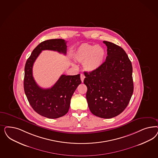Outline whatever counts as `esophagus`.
Wrapping results in <instances>:
<instances>
[{
  "label": "esophagus",
  "mask_w": 158,
  "mask_h": 158,
  "mask_svg": "<svg viewBox=\"0 0 158 158\" xmlns=\"http://www.w3.org/2000/svg\"><path fill=\"white\" fill-rule=\"evenodd\" d=\"M80 78H81V80L82 82H84V78H85L84 75L81 74V76H80Z\"/></svg>",
  "instance_id": "obj_1"
}]
</instances>
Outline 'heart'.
Listing matches in <instances>:
<instances>
[{
	"mask_svg": "<svg viewBox=\"0 0 158 158\" xmlns=\"http://www.w3.org/2000/svg\"><path fill=\"white\" fill-rule=\"evenodd\" d=\"M105 56L106 52L102 46L88 44L78 46L73 53L74 59L82 63L84 70L88 72L96 71L102 66Z\"/></svg>",
	"mask_w": 158,
	"mask_h": 158,
	"instance_id": "b5f03b06",
	"label": "heart"
}]
</instances>
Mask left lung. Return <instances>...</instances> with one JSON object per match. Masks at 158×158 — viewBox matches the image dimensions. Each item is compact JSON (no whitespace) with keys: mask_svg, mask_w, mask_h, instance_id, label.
<instances>
[{"mask_svg":"<svg viewBox=\"0 0 158 158\" xmlns=\"http://www.w3.org/2000/svg\"><path fill=\"white\" fill-rule=\"evenodd\" d=\"M107 56L95 71H85L88 107L98 117L110 118L122 113L132 97L134 85L131 62L120 46L108 41Z\"/></svg>","mask_w":158,"mask_h":158,"instance_id":"obj_1","label":"left lung"}]
</instances>
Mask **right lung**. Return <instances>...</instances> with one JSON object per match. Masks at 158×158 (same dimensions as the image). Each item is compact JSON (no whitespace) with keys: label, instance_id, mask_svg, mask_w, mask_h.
I'll list each match as a JSON object with an SVG mask.
<instances>
[{"label":"right lung","instance_id":"1","mask_svg":"<svg viewBox=\"0 0 158 158\" xmlns=\"http://www.w3.org/2000/svg\"><path fill=\"white\" fill-rule=\"evenodd\" d=\"M44 50L57 51L66 55V42L62 39L49 40L36 47L26 61L24 89L31 107L37 113L49 118H57L69 111L71 97L81 81L80 74H63L51 88L39 87L32 76V67L38 56Z\"/></svg>","mask_w":158,"mask_h":158}]
</instances>
